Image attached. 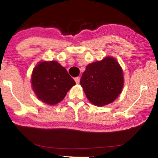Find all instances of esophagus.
<instances>
[{
  "label": "esophagus",
  "instance_id": "esophagus-1",
  "mask_svg": "<svg viewBox=\"0 0 158 158\" xmlns=\"http://www.w3.org/2000/svg\"><path fill=\"white\" fill-rule=\"evenodd\" d=\"M74 81H76L77 84H79V82H80V77H75V78H74Z\"/></svg>",
  "mask_w": 158,
  "mask_h": 158
}]
</instances>
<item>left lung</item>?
Segmentation results:
<instances>
[{
    "label": "left lung",
    "instance_id": "left-lung-1",
    "mask_svg": "<svg viewBox=\"0 0 158 158\" xmlns=\"http://www.w3.org/2000/svg\"><path fill=\"white\" fill-rule=\"evenodd\" d=\"M123 84L122 68L110 56L89 64L80 80L88 100L98 106L113 102L121 93Z\"/></svg>",
    "mask_w": 158,
    "mask_h": 158
}]
</instances>
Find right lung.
<instances>
[{"mask_svg":"<svg viewBox=\"0 0 158 158\" xmlns=\"http://www.w3.org/2000/svg\"><path fill=\"white\" fill-rule=\"evenodd\" d=\"M32 89L40 100L49 105L62 101L76 84L66 69L56 60L40 61L31 75Z\"/></svg>","mask_w":158,"mask_h":158,"instance_id":"add662e5","label":"right lung"}]
</instances>
